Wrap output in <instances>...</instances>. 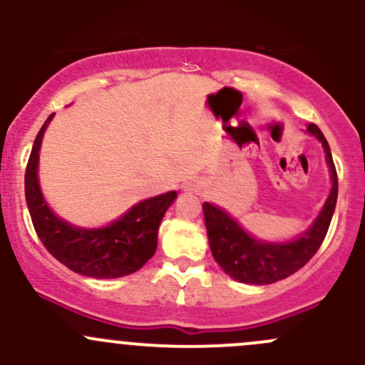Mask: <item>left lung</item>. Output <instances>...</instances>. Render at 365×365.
Instances as JSON below:
<instances>
[{"label": "left lung", "mask_w": 365, "mask_h": 365, "mask_svg": "<svg viewBox=\"0 0 365 365\" xmlns=\"http://www.w3.org/2000/svg\"><path fill=\"white\" fill-rule=\"evenodd\" d=\"M307 130L316 135L325 148L327 162L332 173V190L318 219L300 238L288 244L259 242L245 233L224 210L210 203L203 205L205 224L213 257L220 264V268L237 281L245 282V284H272V282L289 277L318 252L319 245L325 240L334 210H336L337 171L329 143L318 125L309 123Z\"/></svg>", "instance_id": "obj_1"}]
</instances>
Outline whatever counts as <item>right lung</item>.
Here are the masks:
<instances>
[{
    "label": "right lung",
    "instance_id": "1",
    "mask_svg": "<svg viewBox=\"0 0 365 365\" xmlns=\"http://www.w3.org/2000/svg\"><path fill=\"white\" fill-rule=\"evenodd\" d=\"M36 134L26 165V203L40 242L60 263L76 274L95 279H116L138 272L157 251V235L165 210L176 192L160 194L132 206L120 220L101 230H81L58 219L43 201L36 178L38 150L43 130Z\"/></svg>",
    "mask_w": 365,
    "mask_h": 365
}]
</instances>
